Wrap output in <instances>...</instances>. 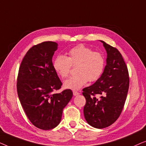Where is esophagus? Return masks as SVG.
<instances>
[{
  "label": "esophagus",
  "instance_id": "obj_1",
  "mask_svg": "<svg viewBox=\"0 0 146 146\" xmlns=\"http://www.w3.org/2000/svg\"><path fill=\"white\" fill-rule=\"evenodd\" d=\"M73 94H74V96H78V95H79L80 94V93L78 92H76V91H74L73 92Z\"/></svg>",
  "mask_w": 146,
  "mask_h": 146
}]
</instances>
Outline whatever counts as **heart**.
I'll use <instances>...</instances> for the list:
<instances>
[{
  "instance_id": "b5f03b06",
  "label": "heart",
  "mask_w": 146,
  "mask_h": 146,
  "mask_svg": "<svg viewBox=\"0 0 146 146\" xmlns=\"http://www.w3.org/2000/svg\"><path fill=\"white\" fill-rule=\"evenodd\" d=\"M77 66V74L64 82V87L78 90L88 82H96L102 76L105 68L106 60L102 54L93 52L90 48L78 45L70 49L68 56L59 55L53 62V68L58 75L66 78L69 75L72 66Z\"/></svg>"
}]
</instances>
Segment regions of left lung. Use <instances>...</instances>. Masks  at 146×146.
<instances>
[{
	"instance_id": "obj_1",
	"label": "left lung",
	"mask_w": 146,
	"mask_h": 146,
	"mask_svg": "<svg viewBox=\"0 0 146 146\" xmlns=\"http://www.w3.org/2000/svg\"><path fill=\"white\" fill-rule=\"evenodd\" d=\"M100 42L107 53L104 70L94 84L82 90L86 100L84 107L86 120L98 129L110 126L120 115L129 83L127 66L118 50Z\"/></svg>"
}]
</instances>
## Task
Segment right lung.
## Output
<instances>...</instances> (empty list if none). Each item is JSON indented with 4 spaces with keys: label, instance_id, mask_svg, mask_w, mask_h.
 <instances>
[{
    "label": "right lung",
    "instance_id": "1",
    "mask_svg": "<svg viewBox=\"0 0 146 146\" xmlns=\"http://www.w3.org/2000/svg\"><path fill=\"white\" fill-rule=\"evenodd\" d=\"M57 49L58 44L51 41L33 46L24 57L17 78L18 96L28 118L44 130L59 124L63 109L73 95L69 89L53 94L62 86L52 64Z\"/></svg>",
    "mask_w": 146,
    "mask_h": 146
}]
</instances>
